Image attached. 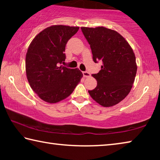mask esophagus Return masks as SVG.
I'll use <instances>...</instances> for the list:
<instances>
[{
	"label": "esophagus",
	"instance_id": "1",
	"mask_svg": "<svg viewBox=\"0 0 160 160\" xmlns=\"http://www.w3.org/2000/svg\"><path fill=\"white\" fill-rule=\"evenodd\" d=\"M82 74H83V76L85 77V78H89V77H90L91 76V75H90V73L89 72H87V71H84V72H82Z\"/></svg>",
	"mask_w": 160,
	"mask_h": 160
}]
</instances>
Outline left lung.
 <instances>
[{
    "label": "left lung",
    "instance_id": "obj_1",
    "mask_svg": "<svg viewBox=\"0 0 160 160\" xmlns=\"http://www.w3.org/2000/svg\"><path fill=\"white\" fill-rule=\"evenodd\" d=\"M90 45L93 61H102L101 70L92 74L97 85L88 90L92 98L102 106H114L131 91L137 72L135 56L128 42L113 29L104 27L81 28Z\"/></svg>",
    "mask_w": 160,
    "mask_h": 160
}]
</instances>
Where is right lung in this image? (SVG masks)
<instances>
[{
  "label": "right lung",
  "mask_w": 160,
  "mask_h": 160,
  "mask_svg": "<svg viewBox=\"0 0 160 160\" xmlns=\"http://www.w3.org/2000/svg\"><path fill=\"white\" fill-rule=\"evenodd\" d=\"M79 27L52 25L34 38L25 58L26 74L31 88L42 100L50 104L67 98L82 78L78 68L62 66L65 48Z\"/></svg>",
  "instance_id": "right-lung-1"
}]
</instances>
